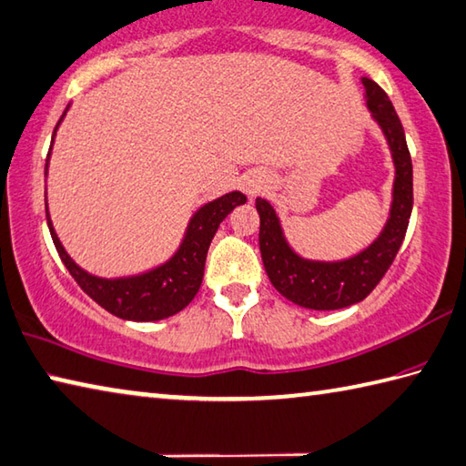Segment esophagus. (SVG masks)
Instances as JSON below:
<instances>
[{
  "label": "esophagus",
  "mask_w": 466,
  "mask_h": 466,
  "mask_svg": "<svg viewBox=\"0 0 466 466\" xmlns=\"http://www.w3.org/2000/svg\"><path fill=\"white\" fill-rule=\"evenodd\" d=\"M259 190H261V182L253 180V178H251V180H248V182H245V192H248L249 197H256Z\"/></svg>",
  "instance_id": "obj_1"
}]
</instances>
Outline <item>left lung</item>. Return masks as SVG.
Returning <instances> with one entry per match:
<instances>
[{
    "instance_id": "1",
    "label": "left lung",
    "mask_w": 466,
    "mask_h": 466,
    "mask_svg": "<svg viewBox=\"0 0 466 466\" xmlns=\"http://www.w3.org/2000/svg\"><path fill=\"white\" fill-rule=\"evenodd\" d=\"M363 85L367 105L388 137L393 164H396L391 215L380 239L359 256L345 261L322 263L302 259L286 243L276 210L268 200L256 198L259 213V251L269 282L288 300L310 310L347 309L373 292V288L381 282L385 271L398 256L408 231L411 205H414L411 157L401 121L388 93L380 85L371 78H363Z\"/></svg>"
}]
</instances>
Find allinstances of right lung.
Here are the masks:
<instances>
[{
  "label": "right lung",
  "mask_w": 466,
  "mask_h": 466,
  "mask_svg": "<svg viewBox=\"0 0 466 466\" xmlns=\"http://www.w3.org/2000/svg\"><path fill=\"white\" fill-rule=\"evenodd\" d=\"M55 134H52V142H55ZM245 200H248V197H245L243 192L235 190L229 192V195L213 200V203L205 205L203 208H198L197 215L192 217L187 237H184L177 256L168 263H164V266L147 271L144 276L126 279H103L86 274L85 269L78 268L76 263L68 258V253L65 251L63 245H60L55 229H52L48 207L46 221L60 259H63L68 274L75 278V282L83 288V292L86 296H91L101 309L119 316V319L150 322L168 319V316L187 309L192 302V298L197 296L200 284H203L207 251L218 229V225H221L223 218L229 215L235 207L243 205Z\"/></svg>",
  "instance_id": "add662e5"
}]
</instances>
